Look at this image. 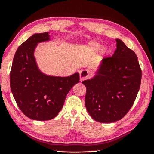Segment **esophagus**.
Instances as JSON below:
<instances>
[{"label": "esophagus", "instance_id": "1", "mask_svg": "<svg viewBox=\"0 0 154 154\" xmlns=\"http://www.w3.org/2000/svg\"><path fill=\"white\" fill-rule=\"evenodd\" d=\"M89 76H90V72L88 70H81L79 72V77H80V80L83 81L89 78Z\"/></svg>", "mask_w": 154, "mask_h": 154}]
</instances>
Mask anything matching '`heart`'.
<instances>
[{
    "label": "heart",
    "instance_id": "obj_1",
    "mask_svg": "<svg viewBox=\"0 0 154 154\" xmlns=\"http://www.w3.org/2000/svg\"><path fill=\"white\" fill-rule=\"evenodd\" d=\"M89 47L94 50H96V51H99V50H101L102 49V45L97 43V42H90L89 43Z\"/></svg>",
    "mask_w": 154,
    "mask_h": 154
}]
</instances>
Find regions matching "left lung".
<instances>
[{
    "mask_svg": "<svg viewBox=\"0 0 154 154\" xmlns=\"http://www.w3.org/2000/svg\"><path fill=\"white\" fill-rule=\"evenodd\" d=\"M112 57L103 58L96 75L82 82L87 88L85 106L95 121L120 120L133 106L139 90L141 69L137 54L119 39Z\"/></svg>",
    "mask_w": 154,
    "mask_h": 154,
    "instance_id": "left-lung-1",
    "label": "left lung"
}]
</instances>
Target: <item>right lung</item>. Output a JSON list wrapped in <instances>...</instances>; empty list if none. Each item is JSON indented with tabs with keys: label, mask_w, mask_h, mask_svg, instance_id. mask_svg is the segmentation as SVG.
<instances>
[{
	"label": "right lung",
	"mask_w": 154,
	"mask_h": 154,
	"mask_svg": "<svg viewBox=\"0 0 154 154\" xmlns=\"http://www.w3.org/2000/svg\"><path fill=\"white\" fill-rule=\"evenodd\" d=\"M50 40L48 32L34 34L17 48L10 73L13 97L23 114L31 119L50 120L63 108L69 90L79 81V74L69 77L48 76L40 71L34 57L39 42Z\"/></svg>",
	"instance_id": "1"
}]
</instances>
